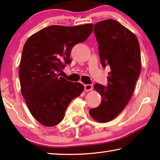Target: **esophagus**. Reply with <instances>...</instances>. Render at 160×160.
Masks as SVG:
<instances>
[{
	"label": "esophagus",
	"mask_w": 160,
	"mask_h": 160,
	"mask_svg": "<svg viewBox=\"0 0 160 160\" xmlns=\"http://www.w3.org/2000/svg\"><path fill=\"white\" fill-rule=\"evenodd\" d=\"M92 89V85H85V90L86 92L90 91Z\"/></svg>",
	"instance_id": "esophagus-1"
}]
</instances>
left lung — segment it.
<instances>
[{"instance_id": "left-lung-1", "label": "left lung", "mask_w": 160, "mask_h": 160, "mask_svg": "<svg viewBox=\"0 0 160 160\" xmlns=\"http://www.w3.org/2000/svg\"><path fill=\"white\" fill-rule=\"evenodd\" d=\"M102 65L110 67L108 86L96 83L94 88L101 94L97 108L89 110V115L99 122H108L125 108L132 98L141 68L140 46L137 38L114 19H106L94 24Z\"/></svg>"}]
</instances>
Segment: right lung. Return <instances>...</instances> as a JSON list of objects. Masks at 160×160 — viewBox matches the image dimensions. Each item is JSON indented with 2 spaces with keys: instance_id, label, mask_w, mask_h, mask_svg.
Instances as JSON below:
<instances>
[{
  "instance_id": "add662e5",
  "label": "right lung",
  "mask_w": 160,
  "mask_h": 160,
  "mask_svg": "<svg viewBox=\"0 0 160 160\" xmlns=\"http://www.w3.org/2000/svg\"><path fill=\"white\" fill-rule=\"evenodd\" d=\"M94 25H53L28 38L23 48L19 76L21 92L31 115L40 124L52 127L63 120L68 104L84 87L61 77L70 63L75 45L86 40Z\"/></svg>"
}]
</instances>
